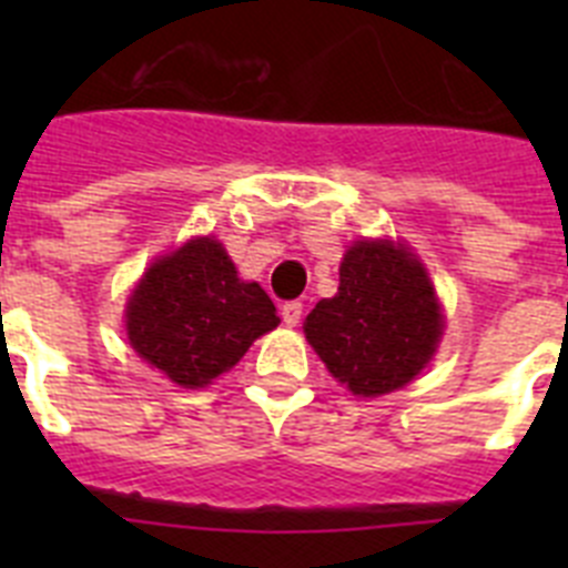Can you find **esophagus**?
I'll return each mask as SVG.
<instances>
[{
  "instance_id": "esophagus-1",
  "label": "esophagus",
  "mask_w": 568,
  "mask_h": 568,
  "mask_svg": "<svg viewBox=\"0 0 568 568\" xmlns=\"http://www.w3.org/2000/svg\"><path fill=\"white\" fill-rule=\"evenodd\" d=\"M301 313H304V304H301V301H287V304L281 307V318H284L287 327H298Z\"/></svg>"
}]
</instances>
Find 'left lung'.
I'll return each instance as SVG.
<instances>
[{
  "mask_svg": "<svg viewBox=\"0 0 568 568\" xmlns=\"http://www.w3.org/2000/svg\"><path fill=\"white\" fill-rule=\"evenodd\" d=\"M440 307L420 261L393 241H355L341 284L304 321V335L353 395L378 398L406 386L433 358Z\"/></svg>",
  "mask_w": 568,
  "mask_h": 568,
  "instance_id": "1",
  "label": "left lung"
}]
</instances>
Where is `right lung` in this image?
Instances as JSON below:
<instances>
[{
  "mask_svg": "<svg viewBox=\"0 0 568 568\" xmlns=\"http://www.w3.org/2000/svg\"><path fill=\"white\" fill-rule=\"evenodd\" d=\"M270 295L241 281L215 239H193L144 273L128 304V338L173 384H210L278 327Z\"/></svg>",
  "mask_w": 568,
  "mask_h": 568,
  "instance_id": "1",
  "label": "right lung"
}]
</instances>
